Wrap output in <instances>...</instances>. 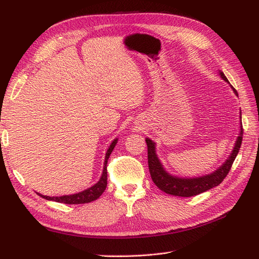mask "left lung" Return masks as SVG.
<instances>
[{
    "label": "left lung",
    "mask_w": 259,
    "mask_h": 259,
    "mask_svg": "<svg viewBox=\"0 0 259 259\" xmlns=\"http://www.w3.org/2000/svg\"><path fill=\"white\" fill-rule=\"evenodd\" d=\"M223 80L228 82L224 72L219 71ZM234 94L238 96V92L233 89L231 86ZM240 119H241V113H240ZM242 138H243V127L241 124V131L240 134L237 138L236 145H234L233 150L230 154L228 159L223 165L217 168L214 173L201 176V177H195V178H179L176 176H171L168 174L167 171L163 168V165L161 164L160 160L158 159L155 153V144L152 142L151 139L146 138V143L148 147V165H149V171H150L151 178L155 186L164 191L167 194L171 195H177V197H193V195L200 194L202 192H205L211 188H214L221 184L225 177L228 175L229 170L232 166L234 159L237 158L239 153L240 147L242 144Z\"/></svg>",
    "instance_id": "1"
}]
</instances>
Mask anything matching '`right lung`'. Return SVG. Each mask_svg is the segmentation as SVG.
I'll return each mask as SVG.
<instances>
[{"label": "right lung", "mask_w": 259, "mask_h": 259, "mask_svg": "<svg viewBox=\"0 0 259 259\" xmlns=\"http://www.w3.org/2000/svg\"><path fill=\"white\" fill-rule=\"evenodd\" d=\"M116 143H117V138L113 140L110 147H109V149L107 150L105 163H104L105 164L104 170H103V174H101L99 182L94 186H92L91 188H89V189H86L79 193L71 194V195H62V197H48V195H42L37 192L36 193L45 200L64 203V204H83V203H90L92 201L97 200L100 195L103 194V192L105 191L107 187V163H108L109 156H110Z\"/></svg>", "instance_id": "add662e5"}]
</instances>
